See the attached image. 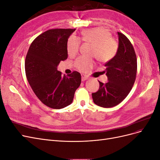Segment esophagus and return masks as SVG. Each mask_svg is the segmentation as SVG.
Returning a JSON list of instances; mask_svg holds the SVG:
<instances>
[{
	"label": "esophagus",
	"instance_id": "1",
	"mask_svg": "<svg viewBox=\"0 0 160 160\" xmlns=\"http://www.w3.org/2000/svg\"><path fill=\"white\" fill-rule=\"evenodd\" d=\"M88 79V77H87V76H85L84 75H81V80H82V81H85Z\"/></svg>",
	"mask_w": 160,
	"mask_h": 160
}]
</instances>
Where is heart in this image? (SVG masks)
Segmentation results:
<instances>
[{
	"instance_id": "1",
	"label": "heart",
	"mask_w": 160,
	"mask_h": 160,
	"mask_svg": "<svg viewBox=\"0 0 160 160\" xmlns=\"http://www.w3.org/2000/svg\"><path fill=\"white\" fill-rule=\"evenodd\" d=\"M83 41L93 45L91 55L95 57L99 61L108 62L115 57L118 45L116 41L111 37L110 32L101 27L92 28L82 32ZM81 46L79 38L71 35L67 43V51L69 56H75L79 52ZM75 65L79 71H88L94 65V61L85 57H80L75 61Z\"/></svg>"
}]
</instances>
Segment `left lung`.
Returning <instances> with one entry per match:
<instances>
[{"label": "left lung", "instance_id": "8db88e82", "mask_svg": "<svg viewBox=\"0 0 160 160\" xmlns=\"http://www.w3.org/2000/svg\"><path fill=\"white\" fill-rule=\"evenodd\" d=\"M119 45L112 59L105 64L108 81H99V89L92 93L93 102L109 108L118 105L132 90L137 74V57L132 43L123 33L118 32Z\"/></svg>", "mask_w": 160, "mask_h": 160}]
</instances>
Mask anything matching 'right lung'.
Here are the masks:
<instances>
[{"instance_id": "add662e5", "label": "right lung", "mask_w": 160, "mask_h": 160, "mask_svg": "<svg viewBox=\"0 0 160 160\" xmlns=\"http://www.w3.org/2000/svg\"><path fill=\"white\" fill-rule=\"evenodd\" d=\"M75 30L54 28L44 32L32 42L26 56L28 83L41 102L52 109L69 105L81 82L79 72L62 76L57 68L67 59V40Z\"/></svg>"}]
</instances>
